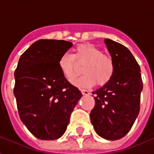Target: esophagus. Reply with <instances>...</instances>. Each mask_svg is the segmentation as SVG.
Masks as SVG:
<instances>
[{
  "label": "esophagus",
  "mask_w": 154,
  "mask_h": 154,
  "mask_svg": "<svg viewBox=\"0 0 154 154\" xmlns=\"http://www.w3.org/2000/svg\"><path fill=\"white\" fill-rule=\"evenodd\" d=\"M81 91H82V95H85V96H88V95H90V92L87 90H82Z\"/></svg>",
  "instance_id": "esophagus-1"
}]
</instances>
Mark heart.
I'll use <instances>...</instances> for the list:
<instances>
[{
	"mask_svg": "<svg viewBox=\"0 0 154 154\" xmlns=\"http://www.w3.org/2000/svg\"><path fill=\"white\" fill-rule=\"evenodd\" d=\"M79 65H83L85 73L74 81L73 85L79 88H88L97 83L102 86L111 79L115 72L112 59L104 55L102 51L91 44L77 45L74 54H62L58 60V67L65 79L72 82L76 77Z\"/></svg>",
	"mask_w": 154,
	"mask_h": 154,
	"instance_id": "1",
	"label": "heart"
}]
</instances>
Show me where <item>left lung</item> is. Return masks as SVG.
Returning <instances> with one entry per match:
<instances>
[{
	"mask_svg": "<svg viewBox=\"0 0 154 154\" xmlns=\"http://www.w3.org/2000/svg\"><path fill=\"white\" fill-rule=\"evenodd\" d=\"M115 66L111 79L95 94L90 118L97 134L108 140L123 138L132 128L140 108L143 82L140 67L122 44L105 38Z\"/></svg>",
	"mask_w": 154,
	"mask_h": 154,
	"instance_id": "1",
	"label": "left lung"
}]
</instances>
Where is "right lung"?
<instances>
[{
    "label": "right lung",
    "instance_id": "1",
    "mask_svg": "<svg viewBox=\"0 0 154 154\" xmlns=\"http://www.w3.org/2000/svg\"><path fill=\"white\" fill-rule=\"evenodd\" d=\"M72 44L39 39L22 54L15 71L14 95L23 124L43 140L63 136L82 94L63 76L58 60Z\"/></svg>",
    "mask_w": 154,
    "mask_h": 154
}]
</instances>
